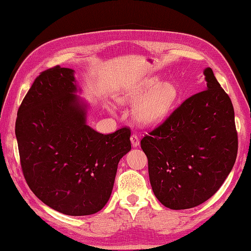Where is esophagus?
Instances as JSON below:
<instances>
[{"label":"esophagus","mask_w":251,"mask_h":251,"mask_svg":"<svg viewBox=\"0 0 251 251\" xmlns=\"http://www.w3.org/2000/svg\"><path fill=\"white\" fill-rule=\"evenodd\" d=\"M130 141H131V145H132V147H138L139 146V143H140V141H139V137H138L137 135H131V137H130Z\"/></svg>","instance_id":"obj_1"}]
</instances>
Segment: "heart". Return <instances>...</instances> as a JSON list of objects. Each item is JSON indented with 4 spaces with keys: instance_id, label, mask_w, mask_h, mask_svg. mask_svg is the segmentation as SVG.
Masks as SVG:
<instances>
[{
    "instance_id": "heart-1",
    "label": "heart",
    "mask_w": 251,
    "mask_h": 251,
    "mask_svg": "<svg viewBox=\"0 0 251 251\" xmlns=\"http://www.w3.org/2000/svg\"><path fill=\"white\" fill-rule=\"evenodd\" d=\"M151 91L152 93L135 111L136 119L145 125L155 124L165 119L178 97V90L172 83H162L157 86V82L153 81L143 95Z\"/></svg>"
}]
</instances>
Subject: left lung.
Segmentation results:
<instances>
[{
	"mask_svg": "<svg viewBox=\"0 0 251 251\" xmlns=\"http://www.w3.org/2000/svg\"><path fill=\"white\" fill-rule=\"evenodd\" d=\"M205 90L181 103L141 140L154 195L170 209H189L220 189L237 155L232 101L210 68Z\"/></svg>",
	"mask_w": 251,
	"mask_h": 251,
	"instance_id": "8db88e82",
	"label": "left lung"
}]
</instances>
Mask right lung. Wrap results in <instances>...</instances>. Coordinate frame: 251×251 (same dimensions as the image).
Masks as SVG:
<instances>
[{
    "label": "right lung",
    "mask_w": 251,
    "mask_h": 251,
    "mask_svg": "<svg viewBox=\"0 0 251 251\" xmlns=\"http://www.w3.org/2000/svg\"><path fill=\"white\" fill-rule=\"evenodd\" d=\"M74 71L42 72L21 102L15 132L21 169L37 199L68 216L102 209L120 159L131 149L130 129L103 135L87 125Z\"/></svg>",
    "instance_id": "add662e5"
}]
</instances>
